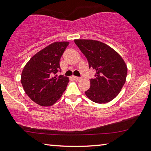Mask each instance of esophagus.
<instances>
[{"label": "esophagus", "mask_w": 151, "mask_h": 151, "mask_svg": "<svg viewBox=\"0 0 151 151\" xmlns=\"http://www.w3.org/2000/svg\"><path fill=\"white\" fill-rule=\"evenodd\" d=\"M73 79L74 80H75V81H80V80H81V77H78V76H73Z\"/></svg>", "instance_id": "34e87169"}]
</instances>
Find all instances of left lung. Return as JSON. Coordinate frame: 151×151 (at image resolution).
<instances>
[{"label": "left lung", "instance_id": "1", "mask_svg": "<svg viewBox=\"0 0 151 151\" xmlns=\"http://www.w3.org/2000/svg\"><path fill=\"white\" fill-rule=\"evenodd\" d=\"M75 42L87 58L89 68L96 71L86 96L99 104L113 100L126 82L127 66L123 58L113 48L98 40L75 39Z\"/></svg>", "mask_w": 151, "mask_h": 151}]
</instances>
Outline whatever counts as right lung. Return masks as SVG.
I'll return each instance as SVG.
<instances>
[{
    "label": "right lung",
    "mask_w": 151,
    "mask_h": 151,
    "mask_svg": "<svg viewBox=\"0 0 151 151\" xmlns=\"http://www.w3.org/2000/svg\"><path fill=\"white\" fill-rule=\"evenodd\" d=\"M69 42H55L31 57L22 70L24 91L32 101L42 106H52L65 91L69 78L57 75L60 59Z\"/></svg>",
    "instance_id": "1"
}]
</instances>
